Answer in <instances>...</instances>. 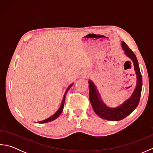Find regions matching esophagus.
Returning a JSON list of instances; mask_svg holds the SVG:
<instances>
[{
	"label": "esophagus",
	"instance_id": "esophagus-1",
	"mask_svg": "<svg viewBox=\"0 0 153 153\" xmlns=\"http://www.w3.org/2000/svg\"><path fill=\"white\" fill-rule=\"evenodd\" d=\"M87 76V72H84V73L82 74V77H85Z\"/></svg>",
	"mask_w": 153,
	"mask_h": 153
}]
</instances>
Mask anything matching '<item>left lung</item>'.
I'll use <instances>...</instances> for the list:
<instances>
[{"label":"left lung","mask_w":153,"mask_h":153,"mask_svg":"<svg viewBox=\"0 0 153 153\" xmlns=\"http://www.w3.org/2000/svg\"><path fill=\"white\" fill-rule=\"evenodd\" d=\"M122 49L124 51L125 54L130 58L132 62L134 63V70L136 74V77H137L135 88L131 95L122 104L116 108H110L106 105L102 100L95 83L91 80H89L88 82L89 83V97L93 110L100 118L106 120H110V121H118V120L125 118L126 116L130 114L138 106L141 94L142 76L137 58H136L134 52L123 41H122Z\"/></svg>","instance_id":"1"}]
</instances>
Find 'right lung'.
I'll use <instances>...</instances> for the list:
<instances>
[{
    "label": "right lung",
    "instance_id": "add662e5",
    "mask_svg": "<svg viewBox=\"0 0 153 153\" xmlns=\"http://www.w3.org/2000/svg\"><path fill=\"white\" fill-rule=\"evenodd\" d=\"M72 85H73V83H71V84H70V85H69V87H68V88H67V89H66V92H65V93H64L63 99H62V100L61 105H60V107H59V108L58 109L57 111H56V112H55V113L54 114H53L51 116H50L49 118H48L45 119V120H42V121L38 122L39 123H47V122H51V121H53V120H55V119H56V118H58V117L60 115V114L62 113V112L63 108H64V101H65V97H66V93H67V92H68V91L70 89V87H71V86H72Z\"/></svg>",
    "mask_w": 153,
    "mask_h": 153
}]
</instances>
